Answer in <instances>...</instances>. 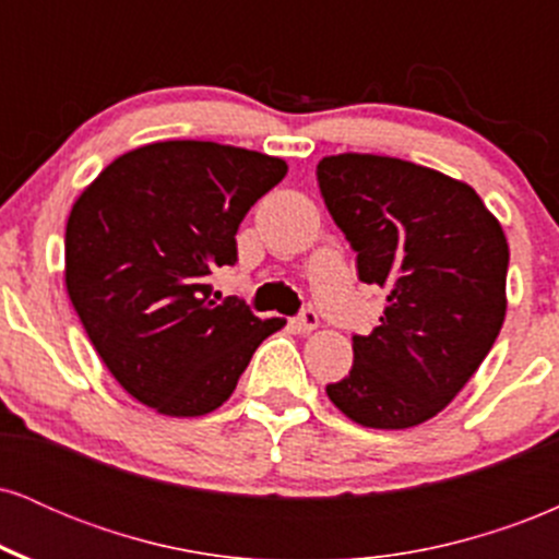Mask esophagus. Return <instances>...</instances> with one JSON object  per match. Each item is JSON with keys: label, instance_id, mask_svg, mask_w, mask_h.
Listing matches in <instances>:
<instances>
[{"label": "esophagus", "instance_id": "obj_1", "mask_svg": "<svg viewBox=\"0 0 559 559\" xmlns=\"http://www.w3.org/2000/svg\"><path fill=\"white\" fill-rule=\"evenodd\" d=\"M294 329L299 333H310L318 329V312L312 310V307H305V310L299 312V318H294Z\"/></svg>", "mask_w": 559, "mask_h": 559}]
</instances>
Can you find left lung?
Returning a JSON list of instances; mask_svg holds the SVG:
<instances>
[{
  "mask_svg": "<svg viewBox=\"0 0 559 559\" xmlns=\"http://www.w3.org/2000/svg\"><path fill=\"white\" fill-rule=\"evenodd\" d=\"M325 207L357 252L362 284L386 288L381 325L352 336L349 376L325 394L365 428L400 431L439 415L504 323V230L471 186L407 159L323 157Z\"/></svg>",
  "mask_w": 559,
  "mask_h": 559,
  "instance_id": "left-lung-1",
  "label": "left lung"
}]
</instances>
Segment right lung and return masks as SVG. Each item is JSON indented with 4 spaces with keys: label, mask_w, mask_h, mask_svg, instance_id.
Here are the masks:
<instances>
[{
    "label": "right lung",
    "mask_w": 559,
    "mask_h": 559,
    "mask_svg": "<svg viewBox=\"0 0 559 559\" xmlns=\"http://www.w3.org/2000/svg\"><path fill=\"white\" fill-rule=\"evenodd\" d=\"M281 157L215 141L126 152L83 189L66 228V286L96 355L133 400L197 418L234 394L286 320L210 299L236 262V230L286 176Z\"/></svg>",
    "instance_id": "right-lung-1"
}]
</instances>
